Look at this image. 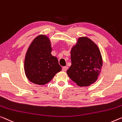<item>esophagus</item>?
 I'll list each match as a JSON object with an SVG mask.
<instances>
[{"instance_id":"obj_1","label":"esophagus","mask_w":122,"mask_h":122,"mask_svg":"<svg viewBox=\"0 0 122 122\" xmlns=\"http://www.w3.org/2000/svg\"><path fill=\"white\" fill-rule=\"evenodd\" d=\"M67 69H68V67H67V66L63 67L62 71H66L67 70Z\"/></svg>"}]
</instances>
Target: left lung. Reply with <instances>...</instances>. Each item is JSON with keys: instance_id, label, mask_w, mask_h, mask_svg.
Returning a JSON list of instances; mask_svg holds the SVG:
<instances>
[{"instance_id": "8db88e82", "label": "left lung", "mask_w": 122, "mask_h": 122, "mask_svg": "<svg viewBox=\"0 0 122 122\" xmlns=\"http://www.w3.org/2000/svg\"><path fill=\"white\" fill-rule=\"evenodd\" d=\"M68 77L79 86H88L97 79L103 62L97 45L86 37H79L71 50Z\"/></svg>"}]
</instances>
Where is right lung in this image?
<instances>
[{"instance_id":"obj_1","label":"right lung","mask_w":122,"mask_h":122,"mask_svg":"<svg viewBox=\"0 0 122 122\" xmlns=\"http://www.w3.org/2000/svg\"><path fill=\"white\" fill-rule=\"evenodd\" d=\"M50 41L41 34L30 43L25 56L24 68L28 79L38 85H45L61 71L57 57L51 54Z\"/></svg>"}]
</instances>
